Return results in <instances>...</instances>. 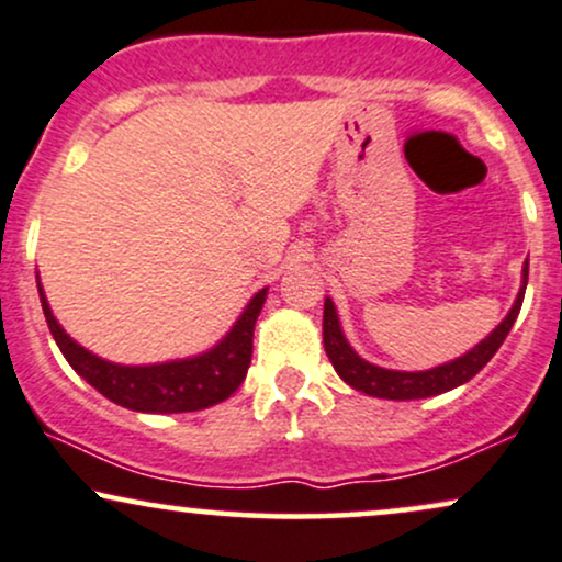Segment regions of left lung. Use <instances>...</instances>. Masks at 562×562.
<instances>
[{"instance_id": "obj_1", "label": "left lung", "mask_w": 562, "mask_h": 562, "mask_svg": "<svg viewBox=\"0 0 562 562\" xmlns=\"http://www.w3.org/2000/svg\"><path fill=\"white\" fill-rule=\"evenodd\" d=\"M528 285V259L524 263V285L518 290V299H515L513 308L507 312V317L494 327L479 346L470 348L462 357L451 359L447 364L430 367V370L420 372H402V370H385L367 359L359 357L353 351L351 344L346 340L344 327H340L338 308H335L333 299H325V314H322V340H325V351L330 357V362L338 372L340 380H346L351 389L367 393V396L378 398H391V402H409V398H428L438 396V393H447L457 385L468 383L470 378H475L479 372L492 362V357L499 351V346L505 344L509 327L518 319L520 306H524V295Z\"/></svg>"}]
</instances>
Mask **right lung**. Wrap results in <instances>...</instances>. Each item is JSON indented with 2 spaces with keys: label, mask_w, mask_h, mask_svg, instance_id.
Wrapping results in <instances>:
<instances>
[{
  "label": "right lung",
  "mask_w": 562,
  "mask_h": 562,
  "mask_svg": "<svg viewBox=\"0 0 562 562\" xmlns=\"http://www.w3.org/2000/svg\"><path fill=\"white\" fill-rule=\"evenodd\" d=\"M36 285L49 333H53L55 344L68 359V364L113 404L134 412H150V415L209 409V406L224 402L240 389L245 375H248L250 357H254L256 319H259L263 301H267V288H263L248 301V306L243 308L229 333L214 348L198 353V357L158 364H115L76 344L55 319L42 282H36Z\"/></svg>",
  "instance_id": "right-lung-1"
}]
</instances>
